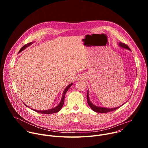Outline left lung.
<instances>
[{
  "instance_id": "left-lung-1",
  "label": "left lung",
  "mask_w": 148,
  "mask_h": 148,
  "mask_svg": "<svg viewBox=\"0 0 148 148\" xmlns=\"http://www.w3.org/2000/svg\"><path fill=\"white\" fill-rule=\"evenodd\" d=\"M119 45L123 47V48H125V49H126L128 50H131L130 48L126 45V44L125 43H119ZM87 102H88V104L89 106L90 107V108L95 112H99V113H107V112H111V111H113L114 110H117L118 108H119V107H121L122 105H123V104H122L121 107H118L117 108H102V107H97L95 106V105H94V104H92L91 103V102L90 101V98H89V94H88V91H87Z\"/></svg>"
}]
</instances>
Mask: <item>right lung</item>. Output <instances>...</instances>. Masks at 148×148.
<instances>
[{
	"label": "right lung",
	"mask_w": 148,
	"mask_h": 148,
	"mask_svg": "<svg viewBox=\"0 0 148 148\" xmlns=\"http://www.w3.org/2000/svg\"><path fill=\"white\" fill-rule=\"evenodd\" d=\"M33 43H27L26 45H25V46H23L22 48H21V49L19 51V53L22 51V50H23L25 48H26L27 47L29 46L30 45H32ZM73 83L69 84V85L66 87V88L64 90V92H63V94H62V99H61V101L60 102V103L58 104V105H57V106L53 109H51V110H45V111H38V110H33V111L37 112H38V113H40V114H54V113H56V112H58L62 107L63 105H64V98H65V95L66 94V92H67L68 90L70 88V87L72 86ZM27 106V105H26Z\"/></svg>",
	"instance_id": "1"
}]
</instances>
